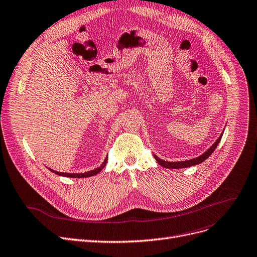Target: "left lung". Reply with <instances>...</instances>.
Listing matches in <instances>:
<instances>
[{"mask_svg":"<svg viewBox=\"0 0 257 257\" xmlns=\"http://www.w3.org/2000/svg\"><path fill=\"white\" fill-rule=\"evenodd\" d=\"M222 135H223V132L220 135V137L217 139V141L215 142V143H214L210 148H208L204 154H202L201 156H199V157H197V158L191 159V160L180 161V162H168V161H164V160H162V159H160V158H159L158 156H156V155H154V157H155V159L157 160V162H158L161 166H163V167H165V168H174V169H177V168H185V167L195 166V165H198V164L202 163L203 161H205L208 157H210V156L214 153V150L216 149V147L218 146V144H219V142H220V140H221V138H222Z\"/></svg>","mask_w":257,"mask_h":257,"instance_id":"left-lung-1","label":"left lung"}]
</instances>
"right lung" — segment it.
<instances>
[{
    "mask_svg": "<svg viewBox=\"0 0 257 257\" xmlns=\"http://www.w3.org/2000/svg\"><path fill=\"white\" fill-rule=\"evenodd\" d=\"M107 161H108V157H106V159H104V161L101 163V165L99 167L95 168L93 170H90V172H85V173H76V174H74V173L73 174L72 173H61V172H56V170H53L50 167H47V168H49L52 173H55L56 175L62 176V177H68V178H88V177H92V176H95V175H97L98 173H100L101 170H102V168L106 166Z\"/></svg>",
    "mask_w": 257,
    "mask_h": 257,
    "instance_id": "1",
    "label": "right lung"
}]
</instances>
